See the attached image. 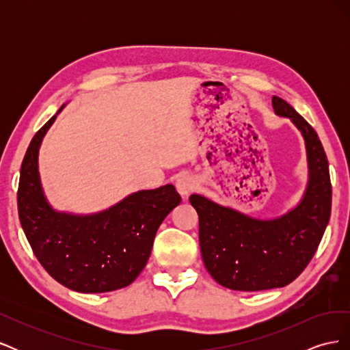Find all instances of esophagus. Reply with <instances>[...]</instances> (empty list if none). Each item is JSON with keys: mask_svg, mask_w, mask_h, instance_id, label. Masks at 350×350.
Masks as SVG:
<instances>
[{"mask_svg": "<svg viewBox=\"0 0 350 350\" xmlns=\"http://www.w3.org/2000/svg\"><path fill=\"white\" fill-rule=\"evenodd\" d=\"M175 187H176V191L179 193V196H181L183 198H187L197 188V183H196V179L191 176H179L176 179Z\"/></svg>", "mask_w": 350, "mask_h": 350, "instance_id": "obj_1", "label": "esophagus"}]
</instances>
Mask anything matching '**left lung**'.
Returning <instances> with one entry per match:
<instances>
[{"mask_svg": "<svg viewBox=\"0 0 350 350\" xmlns=\"http://www.w3.org/2000/svg\"><path fill=\"white\" fill-rule=\"evenodd\" d=\"M271 105L274 113L298 129L305 143L308 181L298 203L280 216L258 217L201 194L189 197L198 215L204 266L232 291L257 292L293 282L308 266L330 219V172L319 135L282 98L273 96Z\"/></svg>", "mask_w": 350, "mask_h": 350, "instance_id": "8db88e82", "label": "left lung"}]
</instances>
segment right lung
<instances>
[{
	"label": "right lung",
	"mask_w": 350,
	"mask_h": 350,
	"mask_svg": "<svg viewBox=\"0 0 350 350\" xmlns=\"http://www.w3.org/2000/svg\"><path fill=\"white\" fill-rule=\"evenodd\" d=\"M66 105L31 139L17 193L20 224L44 269L58 283L81 293H103L131 284L150 257L165 217L181 203L172 184L131 193L94 213L57 210L39 174V149Z\"/></svg>",
	"instance_id": "obj_1"
}]
</instances>
